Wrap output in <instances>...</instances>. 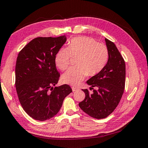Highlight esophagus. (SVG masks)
<instances>
[{
	"mask_svg": "<svg viewBox=\"0 0 148 148\" xmlns=\"http://www.w3.org/2000/svg\"><path fill=\"white\" fill-rule=\"evenodd\" d=\"M78 90H79V89H78V88H76V87H72V91H73V92L74 91H78Z\"/></svg>",
	"mask_w": 148,
	"mask_h": 148,
	"instance_id": "obj_1",
	"label": "esophagus"
}]
</instances>
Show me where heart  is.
<instances>
[{
	"instance_id": "heart-1",
	"label": "heart",
	"mask_w": 148,
	"mask_h": 148,
	"mask_svg": "<svg viewBox=\"0 0 148 148\" xmlns=\"http://www.w3.org/2000/svg\"><path fill=\"white\" fill-rule=\"evenodd\" d=\"M71 57L77 58L76 68L66 71L62 76L63 83L76 86L84 80L87 75H97L106 65L108 52L103 43H97L87 36L72 38L68 48H61L55 57L56 65L60 70L64 71L70 64Z\"/></svg>"
}]
</instances>
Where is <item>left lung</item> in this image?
<instances>
[{"instance_id": "1", "label": "left lung", "mask_w": 148, "mask_h": 148, "mask_svg": "<svg viewBox=\"0 0 148 148\" xmlns=\"http://www.w3.org/2000/svg\"><path fill=\"white\" fill-rule=\"evenodd\" d=\"M108 52L107 63L101 72L87 81L93 92L82 89L86 97L79 103L84 112L96 119L107 117L118 105L125 86V62L116 45L105 39ZM97 87L94 90L93 87Z\"/></svg>"}]
</instances>
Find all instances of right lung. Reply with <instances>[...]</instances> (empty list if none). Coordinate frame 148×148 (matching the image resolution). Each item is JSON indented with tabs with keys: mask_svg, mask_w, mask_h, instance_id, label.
<instances>
[{
	"mask_svg": "<svg viewBox=\"0 0 148 148\" xmlns=\"http://www.w3.org/2000/svg\"><path fill=\"white\" fill-rule=\"evenodd\" d=\"M66 41L64 35L38 37L25 45L18 55L15 66L16 92L23 110L36 120L43 121L56 116L64 99L72 92L67 84L53 87L60 77L55 57Z\"/></svg>",
	"mask_w": 148,
	"mask_h": 148,
	"instance_id": "right-lung-1",
	"label": "right lung"
}]
</instances>
